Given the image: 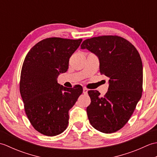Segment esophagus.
I'll list each match as a JSON object with an SVG mask.
<instances>
[{
	"mask_svg": "<svg viewBox=\"0 0 157 157\" xmlns=\"http://www.w3.org/2000/svg\"><path fill=\"white\" fill-rule=\"evenodd\" d=\"M88 90L86 88H83V93H84V94H88Z\"/></svg>",
	"mask_w": 157,
	"mask_h": 157,
	"instance_id": "34e87169",
	"label": "esophagus"
}]
</instances>
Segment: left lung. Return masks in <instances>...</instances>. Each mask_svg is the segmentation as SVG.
Listing matches in <instances>:
<instances>
[{
    "label": "left lung",
    "mask_w": 157,
    "mask_h": 157,
    "mask_svg": "<svg viewBox=\"0 0 157 157\" xmlns=\"http://www.w3.org/2000/svg\"><path fill=\"white\" fill-rule=\"evenodd\" d=\"M81 48L98 56L100 72L109 78V89L104 96L97 90L88 91L91 99L86 109L88 119L98 131L111 134L126 124L141 98V57L132 43L117 36L87 39Z\"/></svg>",
    "instance_id": "1"
}]
</instances>
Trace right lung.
Instances as JSON below:
<instances>
[{"mask_svg": "<svg viewBox=\"0 0 157 157\" xmlns=\"http://www.w3.org/2000/svg\"><path fill=\"white\" fill-rule=\"evenodd\" d=\"M82 39L48 38L30 49L23 63L19 90L28 118L36 130L48 136L61 134L69 123V111L83 88L61 86L57 78L69 67V58Z\"/></svg>", "mask_w": 157, "mask_h": 157, "instance_id": "obj_1", "label": "right lung"}]
</instances>
